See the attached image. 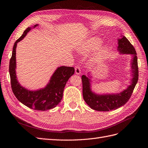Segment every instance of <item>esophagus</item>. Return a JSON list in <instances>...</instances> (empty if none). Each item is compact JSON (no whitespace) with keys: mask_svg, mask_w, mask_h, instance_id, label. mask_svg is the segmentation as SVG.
Instances as JSON below:
<instances>
[{"mask_svg":"<svg viewBox=\"0 0 148 148\" xmlns=\"http://www.w3.org/2000/svg\"><path fill=\"white\" fill-rule=\"evenodd\" d=\"M75 73L78 75L81 74V69H80L79 65H77L75 66Z\"/></svg>","mask_w":148,"mask_h":148,"instance_id":"34e87169","label":"esophagus"}]
</instances>
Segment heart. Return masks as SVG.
<instances>
[{"mask_svg":"<svg viewBox=\"0 0 148 148\" xmlns=\"http://www.w3.org/2000/svg\"><path fill=\"white\" fill-rule=\"evenodd\" d=\"M102 44V40L98 38H91L86 40L82 45L78 48V52L83 54H89L99 48ZM109 48L107 46L101 47L95 54L92 60V64H98L103 58H104L108 53Z\"/></svg>","mask_w":148,"mask_h":148,"instance_id":"b5f03b06","label":"heart"}]
</instances>
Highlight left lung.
<instances>
[{
    "label": "left lung",
    "instance_id": "left-lung-1",
    "mask_svg": "<svg viewBox=\"0 0 148 148\" xmlns=\"http://www.w3.org/2000/svg\"><path fill=\"white\" fill-rule=\"evenodd\" d=\"M117 51L122 54L132 55L130 84L122 92L113 94H96L92 91L90 73L88 77L83 75V96L84 101L93 110L97 111H110L115 110L125 105L130 98L138 79V66L136 52L135 48L124 36L118 39Z\"/></svg>",
    "mask_w": 148,
    "mask_h": 148
}]
</instances>
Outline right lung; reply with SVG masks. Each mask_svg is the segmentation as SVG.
I'll return each mask as SVG.
<instances>
[{
  "mask_svg": "<svg viewBox=\"0 0 148 148\" xmlns=\"http://www.w3.org/2000/svg\"><path fill=\"white\" fill-rule=\"evenodd\" d=\"M38 25H35L33 28ZM31 28L28 27L26 29L13 46L9 65L11 86L13 94L22 104L34 110L45 111L54 108L60 102L65 84L74 74L75 69L65 66L58 67L46 86L38 90L31 91L22 86L18 81L16 75V48L17 43L26 36Z\"/></svg>",
  "mask_w": 148,
  "mask_h": 148,
  "instance_id": "add662e5",
  "label": "right lung"
}]
</instances>
